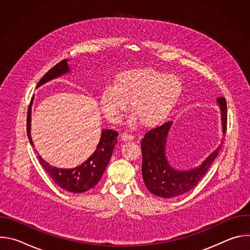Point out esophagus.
I'll return each mask as SVG.
<instances>
[{
  "instance_id": "obj_1",
  "label": "esophagus",
  "mask_w": 250,
  "mask_h": 250,
  "mask_svg": "<svg viewBox=\"0 0 250 250\" xmlns=\"http://www.w3.org/2000/svg\"><path fill=\"white\" fill-rule=\"evenodd\" d=\"M121 137H122V139L125 140V141H130V140L133 139V136H132L131 134H129V133H126V132L122 133V134H121Z\"/></svg>"
}]
</instances>
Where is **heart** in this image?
Wrapping results in <instances>:
<instances>
[{
  "instance_id": "b5f03b06",
  "label": "heart",
  "mask_w": 250,
  "mask_h": 250,
  "mask_svg": "<svg viewBox=\"0 0 250 250\" xmlns=\"http://www.w3.org/2000/svg\"><path fill=\"white\" fill-rule=\"evenodd\" d=\"M180 92L181 82L175 75L151 68L133 69L120 73L114 85L104 88L100 104L106 119L117 123L130 100V110L135 114L130 124L139 119L144 125L154 126L169 113Z\"/></svg>"
}]
</instances>
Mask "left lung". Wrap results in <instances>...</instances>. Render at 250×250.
<instances>
[{
    "label": "left lung",
    "mask_w": 250,
    "mask_h": 250,
    "mask_svg": "<svg viewBox=\"0 0 250 250\" xmlns=\"http://www.w3.org/2000/svg\"><path fill=\"white\" fill-rule=\"evenodd\" d=\"M222 113V127L224 136L227 131V102L218 98ZM172 122L150 129L141 139L142 178L148 191L161 198H173L192 190L208 170L212 161L218 156L222 145L213 150L201 165L190 170H177L169 164L166 157V144Z\"/></svg>",
    "instance_id": "obj_1"
}]
</instances>
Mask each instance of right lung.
I'll list each match as a JSON object with an SVG mask.
<instances>
[{
	"label": "right lung",
	"instance_id": "right-lung-1",
	"mask_svg": "<svg viewBox=\"0 0 250 250\" xmlns=\"http://www.w3.org/2000/svg\"><path fill=\"white\" fill-rule=\"evenodd\" d=\"M69 72L70 68L68 66V59H64L48 71V72L41 79L37 88L41 87L42 85L47 83L50 80H53ZM32 100L27 112L26 132L30 145L33 146V142L30 134ZM118 135V132L115 130L103 129L100 141L95 152L85 162H83L81 165L75 168H57L49 165L45 160L42 158L41 155L38 154V157L43 169L47 172L51 179L60 188L71 193H83L95 187L100 181L106 165H108L111 159L115 146L117 145Z\"/></svg>",
	"mask_w": 250,
	"mask_h": 250
}]
</instances>
